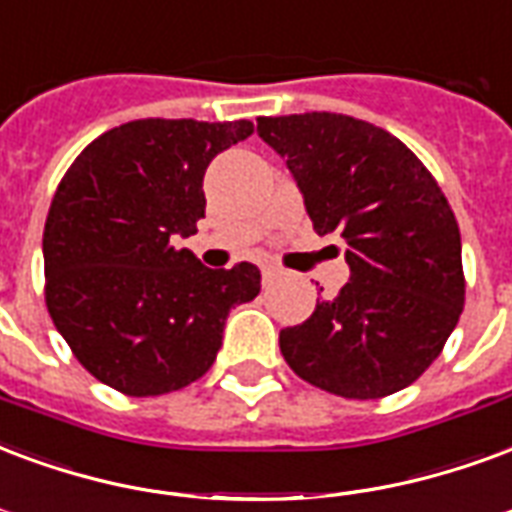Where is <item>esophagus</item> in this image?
<instances>
[{"label":"esophagus","mask_w":512,"mask_h":512,"mask_svg":"<svg viewBox=\"0 0 512 512\" xmlns=\"http://www.w3.org/2000/svg\"><path fill=\"white\" fill-rule=\"evenodd\" d=\"M279 276H282V271H279V268H274V266H266L263 268V287H271L276 282V279H279Z\"/></svg>","instance_id":"34e87169"}]
</instances>
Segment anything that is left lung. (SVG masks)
<instances>
[{
	"label": "left lung",
	"mask_w": 512,
	"mask_h": 512,
	"mask_svg": "<svg viewBox=\"0 0 512 512\" xmlns=\"http://www.w3.org/2000/svg\"><path fill=\"white\" fill-rule=\"evenodd\" d=\"M317 236L344 244L350 282L279 333L287 366L320 391L382 399L429 369L464 309L461 233L429 168L396 135L344 113L260 116Z\"/></svg>",
	"instance_id": "8db88e82"
}]
</instances>
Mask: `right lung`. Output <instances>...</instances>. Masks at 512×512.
I'll use <instances>...</instances> for the list:
<instances>
[{"label": "right lung", "mask_w": 512, "mask_h": 512, "mask_svg": "<svg viewBox=\"0 0 512 512\" xmlns=\"http://www.w3.org/2000/svg\"><path fill=\"white\" fill-rule=\"evenodd\" d=\"M252 121L138 119L102 132L56 187L43 233L45 306L86 372L162 396L217 361L230 306L260 293L252 263L206 268L173 238L206 217L203 176Z\"/></svg>", "instance_id": "add662e5"}]
</instances>
